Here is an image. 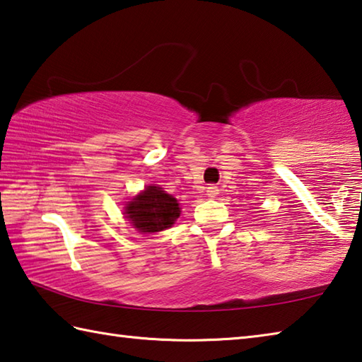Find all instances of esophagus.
<instances>
[{
	"label": "esophagus",
	"mask_w": 362,
	"mask_h": 362,
	"mask_svg": "<svg viewBox=\"0 0 362 362\" xmlns=\"http://www.w3.org/2000/svg\"><path fill=\"white\" fill-rule=\"evenodd\" d=\"M207 196H209V198H216V196H218V188H216V187H209L207 188Z\"/></svg>",
	"instance_id": "34e87169"
}]
</instances>
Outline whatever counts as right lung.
I'll list each match as a JSON object with an SVG mask.
<instances>
[{
  "label": "right lung",
  "mask_w": 362,
  "mask_h": 362,
  "mask_svg": "<svg viewBox=\"0 0 362 362\" xmlns=\"http://www.w3.org/2000/svg\"><path fill=\"white\" fill-rule=\"evenodd\" d=\"M124 215L137 231L152 234L173 226L180 216V206L161 187L148 185L127 204Z\"/></svg>",
  "instance_id": "1"
}]
</instances>
